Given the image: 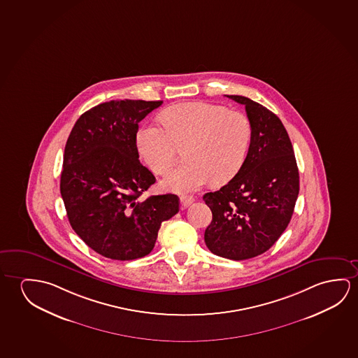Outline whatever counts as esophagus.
Returning <instances> with one entry per match:
<instances>
[{"label":"esophagus","mask_w":358,"mask_h":358,"mask_svg":"<svg viewBox=\"0 0 358 358\" xmlns=\"http://www.w3.org/2000/svg\"><path fill=\"white\" fill-rule=\"evenodd\" d=\"M180 202H181L182 208H187L189 204H192L194 202V199L192 196H187V194H182L180 197Z\"/></svg>","instance_id":"34e87169"}]
</instances>
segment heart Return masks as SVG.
Returning a JSON list of instances; mask_svg holds the SVG:
<instances>
[{
  "instance_id": "obj_1",
  "label": "heart",
  "mask_w": 358,
  "mask_h": 358,
  "mask_svg": "<svg viewBox=\"0 0 358 358\" xmlns=\"http://www.w3.org/2000/svg\"><path fill=\"white\" fill-rule=\"evenodd\" d=\"M164 127L148 125L136 134V148L145 165L166 175L186 150V165L161 183L170 192H192L210 180L224 183L237 175L252 141V122L241 111L208 103H183L161 114Z\"/></svg>"
}]
</instances>
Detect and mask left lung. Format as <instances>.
Wrapping results in <instances>:
<instances>
[{
  "label": "left lung",
  "mask_w": 358,
  "mask_h": 358,
  "mask_svg": "<svg viewBox=\"0 0 358 358\" xmlns=\"http://www.w3.org/2000/svg\"><path fill=\"white\" fill-rule=\"evenodd\" d=\"M227 96L245 105L253 134L237 175L203 196L212 210L204 242L218 257L244 260L265 253L285 231L299 194V170L280 119L249 98Z\"/></svg>",
  "instance_id": "1"
}]
</instances>
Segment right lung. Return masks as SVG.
Listing matches in <instances>:
<instances>
[{
	"instance_id": "1",
	"label": "right lung",
	"mask_w": 358,
	"mask_h": 358,
	"mask_svg": "<svg viewBox=\"0 0 358 358\" xmlns=\"http://www.w3.org/2000/svg\"><path fill=\"white\" fill-rule=\"evenodd\" d=\"M162 101L111 100L85 111L66 140L61 194L74 231L114 260L151 253L159 227L180 208L176 194L140 196L156 178L138 161V122Z\"/></svg>"
}]
</instances>
